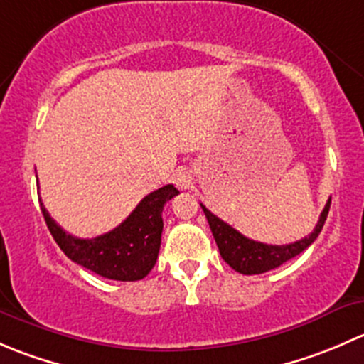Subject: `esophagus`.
I'll use <instances>...</instances> for the list:
<instances>
[{
    "label": "esophagus",
    "mask_w": 364,
    "mask_h": 364,
    "mask_svg": "<svg viewBox=\"0 0 364 364\" xmlns=\"http://www.w3.org/2000/svg\"><path fill=\"white\" fill-rule=\"evenodd\" d=\"M174 183L176 186L181 190L192 188V174H190V171H186V168H178L174 174Z\"/></svg>",
    "instance_id": "1"
}]
</instances>
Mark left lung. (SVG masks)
<instances>
[{"label":"left lung","instance_id":"1","mask_svg":"<svg viewBox=\"0 0 364 364\" xmlns=\"http://www.w3.org/2000/svg\"><path fill=\"white\" fill-rule=\"evenodd\" d=\"M200 208H203L205 218H208L213 237H215L216 247H218L222 259L225 260L234 271H237V273L260 274L282 266L284 262L291 260L292 257L299 255L301 252L306 250V248L317 240L322 227H324L326 218H328L329 208H331V199L328 200L326 208L322 209L321 218H318L314 232H311L310 236L303 237V240L291 245H266L259 243V241L248 240L247 236H243V234L237 232L236 229H232L229 223H225L223 220H220L218 216L213 215L205 205L200 204Z\"/></svg>","mask_w":364,"mask_h":364}]
</instances>
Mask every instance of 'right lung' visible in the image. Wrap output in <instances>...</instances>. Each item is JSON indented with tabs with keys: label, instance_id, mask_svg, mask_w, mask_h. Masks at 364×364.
<instances>
[{
	"label": "right lung",
	"instance_id": "add662e5",
	"mask_svg": "<svg viewBox=\"0 0 364 364\" xmlns=\"http://www.w3.org/2000/svg\"><path fill=\"white\" fill-rule=\"evenodd\" d=\"M178 193L174 185L161 186L146 196L116 229L91 240L65 232L42 203L40 208L54 241L70 260L109 280L137 282L156 264L164 230L161 211L165 203Z\"/></svg>",
	"mask_w": 364,
	"mask_h": 364
}]
</instances>
